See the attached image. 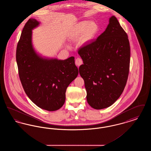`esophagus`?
I'll return each mask as SVG.
<instances>
[{"label": "esophagus", "instance_id": "obj_1", "mask_svg": "<svg viewBox=\"0 0 151 151\" xmlns=\"http://www.w3.org/2000/svg\"><path fill=\"white\" fill-rule=\"evenodd\" d=\"M83 64V60L81 59L78 58L75 60V65H76L78 67H79L80 65Z\"/></svg>", "mask_w": 151, "mask_h": 151}]
</instances>
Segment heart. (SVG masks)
<instances>
[{
	"label": "heart",
	"mask_w": 151,
	"mask_h": 151,
	"mask_svg": "<svg viewBox=\"0 0 151 151\" xmlns=\"http://www.w3.org/2000/svg\"><path fill=\"white\" fill-rule=\"evenodd\" d=\"M99 26L94 22L83 21L79 22L73 30L75 36L83 35L86 41L92 40L99 32Z\"/></svg>",
	"instance_id": "obj_1"
}]
</instances>
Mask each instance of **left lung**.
<instances>
[{
  "label": "left lung",
  "instance_id": "1",
  "mask_svg": "<svg viewBox=\"0 0 151 151\" xmlns=\"http://www.w3.org/2000/svg\"><path fill=\"white\" fill-rule=\"evenodd\" d=\"M78 53L83 61L79 73L88 103L95 109L109 107L124 89L130 62L128 36L114 16L97 40L81 47Z\"/></svg>",
  "mask_w": 151,
  "mask_h": 151
}]
</instances>
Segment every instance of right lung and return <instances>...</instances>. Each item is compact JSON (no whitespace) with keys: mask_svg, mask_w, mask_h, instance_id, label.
I'll list each match as a JSON object with an SVG mask.
<instances>
[{"mask_svg":"<svg viewBox=\"0 0 151 151\" xmlns=\"http://www.w3.org/2000/svg\"><path fill=\"white\" fill-rule=\"evenodd\" d=\"M39 24L30 19L22 29L16 58L24 90L37 106L55 111L65 104L67 88L79 73L73 57L61 60L36 54L32 45V30Z\"/></svg>","mask_w":151,"mask_h":151,"instance_id":"add662e5","label":"right lung"}]
</instances>
